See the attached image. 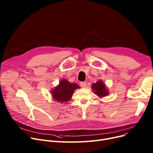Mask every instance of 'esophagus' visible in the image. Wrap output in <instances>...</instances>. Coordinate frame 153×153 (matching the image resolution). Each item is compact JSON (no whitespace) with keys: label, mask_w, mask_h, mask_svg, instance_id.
<instances>
[{"label":"esophagus","mask_w":153,"mask_h":153,"mask_svg":"<svg viewBox=\"0 0 153 153\" xmlns=\"http://www.w3.org/2000/svg\"><path fill=\"white\" fill-rule=\"evenodd\" d=\"M86 82H81V86L82 87H86Z\"/></svg>","instance_id":"1"}]
</instances>
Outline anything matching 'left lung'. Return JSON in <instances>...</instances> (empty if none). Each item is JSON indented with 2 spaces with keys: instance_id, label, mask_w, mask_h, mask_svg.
I'll use <instances>...</instances> for the list:
<instances>
[{
  "instance_id": "1",
  "label": "left lung",
  "mask_w": 153,
  "mask_h": 153,
  "mask_svg": "<svg viewBox=\"0 0 153 153\" xmlns=\"http://www.w3.org/2000/svg\"><path fill=\"white\" fill-rule=\"evenodd\" d=\"M91 86L92 91L100 98L105 97L109 94L108 89L102 80H99L95 83H93Z\"/></svg>"
}]
</instances>
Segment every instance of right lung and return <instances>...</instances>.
I'll return each instance as SVG.
<instances>
[{
  "label": "right lung",
  "instance_id": "right-lung-1",
  "mask_svg": "<svg viewBox=\"0 0 153 153\" xmlns=\"http://www.w3.org/2000/svg\"><path fill=\"white\" fill-rule=\"evenodd\" d=\"M80 89V86L76 83H71L67 79H63L59 84L51 91L52 98L59 103L68 102L72 97L75 90Z\"/></svg>",
  "mask_w": 153,
  "mask_h": 153
}]
</instances>
